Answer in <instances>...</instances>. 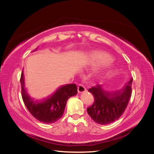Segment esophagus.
<instances>
[{
	"mask_svg": "<svg viewBox=\"0 0 154 154\" xmlns=\"http://www.w3.org/2000/svg\"><path fill=\"white\" fill-rule=\"evenodd\" d=\"M77 88H78V92L79 93H82V92H83L86 91L85 87L84 86H83V85H81V84L78 85Z\"/></svg>",
	"mask_w": 154,
	"mask_h": 154,
	"instance_id": "1",
	"label": "esophagus"
}]
</instances>
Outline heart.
Segmentation results:
<instances>
[{"label":"heart","instance_id":"1","mask_svg":"<svg viewBox=\"0 0 154 154\" xmlns=\"http://www.w3.org/2000/svg\"><path fill=\"white\" fill-rule=\"evenodd\" d=\"M112 58L110 56L103 51H93L87 58V63L91 66H99L103 65L107 66L111 63Z\"/></svg>","mask_w":154,"mask_h":154}]
</instances>
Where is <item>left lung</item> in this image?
I'll return each mask as SVG.
<instances>
[{"label":"left lung","instance_id":"8db88e82","mask_svg":"<svg viewBox=\"0 0 154 154\" xmlns=\"http://www.w3.org/2000/svg\"><path fill=\"white\" fill-rule=\"evenodd\" d=\"M133 79L127 82L122 91H106L101 85L88 89L94 96V103L87 108V112L97 123L107 125L118 119L123 114L132 94Z\"/></svg>","mask_w":154,"mask_h":154}]
</instances>
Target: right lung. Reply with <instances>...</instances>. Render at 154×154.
Here are the masks:
<instances>
[{"mask_svg":"<svg viewBox=\"0 0 154 154\" xmlns=\"http://www.w3.org/2000/svg\"><path fill=\"white\" fill-rule=\"evenodd\" d=\"M20 83L22 97L27 110L37 120L47 124L53 123L62 117L68 99L76 95L78 92L75 84H66L58 87L53 93L43 100H35L26 91L23 71Z\"/></svg>","mask_w":154,"mask_h":154,"instance_id":"obj_1","label":"right lung"}]
</instances>
